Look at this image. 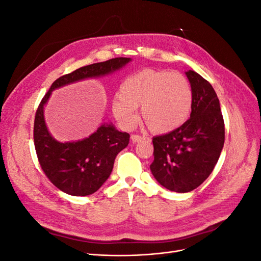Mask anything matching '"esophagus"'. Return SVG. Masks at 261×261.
<instances>
[{
	"instance_id": "34e87169",
	"label": "esophagus",
	"mask_w": 261,
	"mask_h": 261,
	"mask_svg": "<svg viewBox=\"0 0 261 261\" xmlns=\"http://www.w3.org/2000/svg\"><path fill=\"white\" fill-rule=\"evenodd\" d=\"M130 139H132L133 143H138V141H141V140L145 139V138L139 136V135H136V134H133V135L130 136Z\"/></svg>"
}]
</instances>
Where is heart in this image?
I'll use <instances>...</instances> for the list:
<instances>
[{
  "mask_svg": "<svg viewBox=\"0 0 261 261\" xmlns=\"http://www.w3.org/2000/svg\"><path fill=\"white\" fill-rule=\"evenodd\" d=\"M141 120L155 134H167L183 125L193 107V89L181 73L141 69L123 82L120 97L112 102V113L123 128Z\"/></svg>",
  "mask_w": 261,
  "mask_h": 261,
  "instance_id": "heart-1",
  "label": "heart"
}]
</instances>
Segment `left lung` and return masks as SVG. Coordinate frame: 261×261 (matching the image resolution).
Here are the masks:
<instances>
[{"mask_svg":"<svg viewBox=\"0 0 261 261\" xmlns=\"http://www.w3.org/2000/svg\"><path fill=\"white\" fill-rule=\"evenodd\" d=\"M186 76L193 89L191 117L152 139L154 178L169 191L187 193L201 185L215 169L224 145V121L211 84L194 70Z\"/></svg>","mask_w":261,"mask_h":261,"instance_id":"1","label":"left lung"}]
</instances>
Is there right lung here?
<instances>
[{"mask_svg": "<svg viewBox=\"0 0 261 261\" xmlns=\"http://www.w3.org/2000/svg\"><path fill=\"white\" fill-rule=\"evenodd\" d=\"M129 61V58H115L63 75L51 85L39 105L34 124L38 161L45 176L62 192L72 196H87L97 192L111 174L117 153L127 147L129 134L118 132L113 125H102L88 138L75 143H59L46 128L43 106L55 88L112 73Z\"/></svg>", "mask_w": 261, "mask_h": 261, "instance_id": "add662e5", "label": "right lung"}]
</instances>
